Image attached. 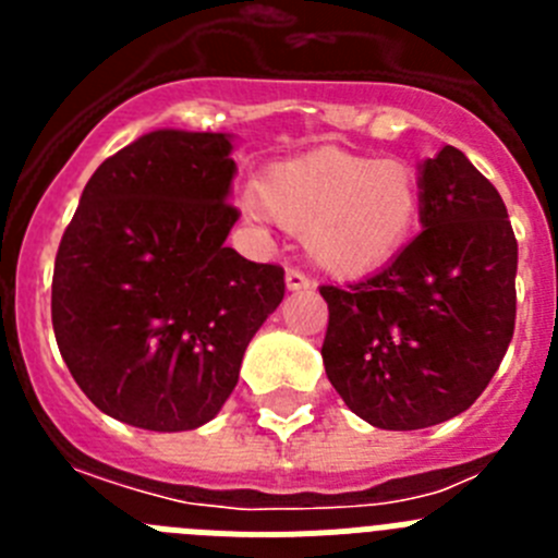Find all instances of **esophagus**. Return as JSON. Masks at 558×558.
I'll return each instance as SVG.
<instances>
[{
    "mask_svg": "<svg viewBox=\"0 0 558 558\" xmlns=\"http://www.w3.org/2000/svg\"><path fill=\"white\" fill-rule=\"evenodd\" d=\"M284 282H288V290H307L310 288V279L302 274V270L290 268L288 274H284Z\"/></svg>",
    "mask_w": 558,
    "mask_h": 558,
    "instance_id": "obj_1",
    "label": "esophagus"
}]
</instances>
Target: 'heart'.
Wrapping results in <instances>:
<instances>
[{
  "label": "heart",
  "mask_w": 558,
  "mask_h": 558,
  "mask_svg": "<svg viewBox=\"0 0 558 558\" xmlns=\"http://www.w3.org/2000/svg\"><path fill=\"white\" fill-rule=\"evenodd\" d=\"M245 211L302 231L313 265L352 279L405 248L422 215V181L405 161L322 147L268 167Z\"/></svg>",
  "instance_id": "b5f03b06"
}]
</instances>
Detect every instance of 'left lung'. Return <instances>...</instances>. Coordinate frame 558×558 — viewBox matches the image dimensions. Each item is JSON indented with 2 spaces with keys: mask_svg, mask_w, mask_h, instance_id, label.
Instances as JSON below:
<instances>
[{
  "mask_svg": "<svg viewBox=\"0 0 558 558\" xmlns=\"http://www.w3.org/2000/svg\"><path fill=\"white\" fill-rule=\"evenodd\" d=\"M422 231L363 282L322 284V357L349 411L383 430L458 416L514 335L517 240L500 192L458 147L422 165Z\"/></svg>",
  "mask_w": 558,
  "mask_h": 558,
  "instance_id": "obj_1",
  "label": "left lung"
}]
</instances>
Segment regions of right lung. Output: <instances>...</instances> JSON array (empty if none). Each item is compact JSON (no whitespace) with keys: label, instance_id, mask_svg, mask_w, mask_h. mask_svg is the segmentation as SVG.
Wrapping results in <instances>:
<instances>
[{"label":"right lung","instance_id":"obj_1","mask_svg":"<svg viewBox=\"0 0 558 558\" xmlns=\"http://www.w3.org/2000/svg\"><path fill=\"white\" fill-rule=\"evenodd\" d=\"M229 133L150 131L88 179L58 245L52 329L102 413L156 433L218 416L245 347L284 299V270L226 236Z\"/></svg>","mask_w":558,"mask_h":558}]
</instances>
